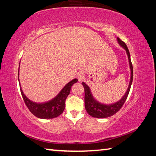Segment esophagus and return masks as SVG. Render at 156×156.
I'll return each instance as SVG.
<instances>
[{"mask_svg":"<svg viewBox=\"0 0 156 156\" xmlns=\"http://www.w3.org/2000/svg\"><path fill=\"white\" fill-rule=\"evenodd\" d=\"M77 78L78 79L79 81L83 80V79L84 78V75L83 73H78L77 74Z\"/></svg>","mask_w":156,"mask_h":156,"instance_id":"34e87169","label":"esophagus"}]
</instances>
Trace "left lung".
I'll return each mask as SVG.
<instances>
[{
    "mask_svg": "<svg viewBox=\"0 0 156 156\" xmlns=\"http://www.w3.org/2000/svg\"><path fill=\"white\" fill-rule=\"evenodd\" d=\"M117 39L118 42L120 44V46H122L126 50V52L128 56L129 65H130L131 69V80L130 83H129V87L125 94L124 95V96L119 101L112 105H104L96 101L94 98L93 96H92L90 89H89V87L84 83H82L84 89V106H85L87 112L89 115H91L92 117L105 118L114 115L115 113H117L122 108V105L125 103L126 98H127L129 91H130L132 81H133V66H132V63L131 61L130 53L129 51V49L127 47H126V44L122 41H121L119 38H117Z\"/></svg>",
    "mask_w": 156,
    "mask_h": 156,
    "instance_id": "1",
    "label": "left lung"
}]
</instances>
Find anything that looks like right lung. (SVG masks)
<instances>
[{
  "label": "right lung",
  "mask_w": 156,
  "mask_h": 156,
  "mask_svg": "<svg viewBox=\"0 0 156 156\" xmlns=\"http://www.w3.org/2000/svg\"><path fill=\"white\" fill-rule=\"evenodd\" d=\"M77 81L78 79L76 78L70 81L68 84H66L65 87L54 99L44 103H36V102L31 101L23 94L21 87H20V89L26 106L32 114L41 119H51V118L58 117L63 112L65 108V100L70 93L71 87Z\"/></svg>",
  "instance_id": "right-lung-1"
}]
</instances>
